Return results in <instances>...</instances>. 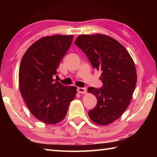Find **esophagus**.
Instances as JSON below:
<instances>
[{
	"instance_id": "esophagus-1",
	"label": "esophagus",
	"mask_w": 157,
	"mask_h": 157,
	"mask_svg": "<svg viewBox=\"0 0 157 157\" xmlns=\"http://www.w3.org/2000/svg\"><path fill=\"white\" fill-rule=\"evenodd\" d=\"M77 91L79 93V94H86V89L85 88H81V87H79V88L77 89Z\"/></svg>"
}]
</instances>
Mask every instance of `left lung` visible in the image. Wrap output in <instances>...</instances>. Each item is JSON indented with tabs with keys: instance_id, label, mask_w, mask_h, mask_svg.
<instances>
[{
	"instance_id": "1",
	"label": "left lung",
	"mask_w": 157,
	"mask_h": 157,
	"mask_svg": "<svg viewBox=\"0 0 157 157\" xmlns=\"http://www.w3.org/2000/svg\"><path fill=\"white\" fill-rule=\"evenodd\" d=\"M75 44L88 57L94 69L102 71V87H89L98 102L89 111L91 120L100 125L120 118L131 102L137 80L132 58L123 45L105 34H82Z\"/></svg>"
}]
</instances>
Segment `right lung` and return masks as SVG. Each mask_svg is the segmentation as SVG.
Masks as SVG:
<instances>
[{"label": "right lung", "instance_id": "right-lung-1", "mask_svg": "<svg viewBox=\"0 0 157 157\" xmlns=\"http://www.w3.org/2000/svg\"><path fill=\"white\" fill-rule=\"evenodd\" d=\"M73 39V35L42 37L29 47L21 59V95L32 114L44 123L62 121L76 95L77 87L64 86L54 79Z\"/></svg>", "mask_w": 157, "mask_h": 157}]
</instances>
